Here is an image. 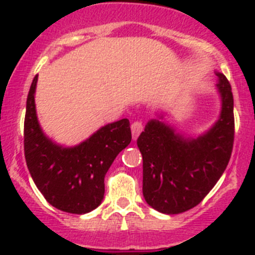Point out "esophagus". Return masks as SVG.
I'll return each mask as SVG.
<instances>
[{
	"instance_id": "1",
	"label": "esophagus",
	"mask_w": 255,
	"mask_h": 255,
	"mask_svg": "<svg viewBox=\"0 0 255 255\" xmlns=\"http://www.w3.org/2000/svg\"><path fill=\"white\" fill-rule=\"evenodd\" d=\"M130 129H132V137H133V140H135L138 138V135L140 134V132L143 130V125L142 122H134L132 123V126H130Z\"/></svg>"
}]
</instances>
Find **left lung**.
Wrapping results in <instances>:
<instances>
[{"label": "left lung", "mask_w": 255, "mask_h": 255, "mask_svg": "<svg viewBox=\"0 0 255 255\" xmlns=\"http://www.w3.org/2000/svg\"><path fill=\"white\" fill-rule=\"evenodd\" d=\"M221 111L217 121L197 135H186L156 113L137 144L143 156V196L166 215L197 206L227 168L235 139L233 95L228 80L216 71Z\"/></svg>", "instance_id": "left-lung-1"}]
</instances>
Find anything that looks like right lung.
Masks as SVG:
<instances>
[{
  "label": "right lung",
  "mask_w": 255,
  "mask_h": 255,
  "mask_svg": "<svg viewBox=\"0 0 255 255\" xmlns=\"http://www.w3.org/2000/svg\"><path fill=\"white\" fill-rule=\"evenodd\" d=\"M37 82L38 75L30 85L24 118V155L30 176L51 206L75 215L91 212L104 200L110 166L132 140L129 121L109 123L78 145H61L39 125Z\"/></svg>",
  "instance_id": "add662e5"
}]
</instances>
